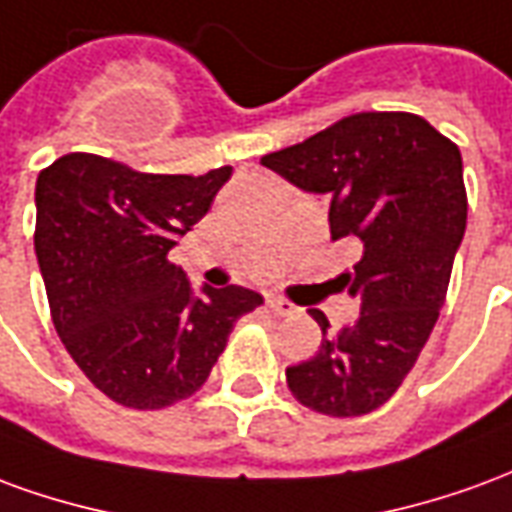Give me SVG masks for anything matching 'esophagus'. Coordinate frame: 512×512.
I'll use <instances>...</instances> for the list:
<instances>
[{
  "instance_id": "34e87169",
  "label": "esophagus",
  "mask_w": 512,
  "mask_h": 512,
  "mask_svg": "<svg viewBox=\"0 0 512 512\" xmlns=\"http://www.w3.org/2000/svg\"><path fill=\"white\" fill-rule=\"evenodd\" d=\"M266 307H268V310H271V312H274V315H293V312H296V307H293L290 301L277 299V296H268V299H266Z\"/></svg>"
}]
</instances>
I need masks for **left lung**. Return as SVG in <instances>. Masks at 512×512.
Listing matches in <instances>:
<instances>
[{
  "instance_id": "8db88e82",
  "label": "left lung",
  "mask_w": 512,
  "mask_h": 512,
  "mask_svg": "<svg viewBox=\"0 0 512 512\" xmlns=\"http://www.w3.org/2000/svg\"><path fill=\"white\" fill-rule=\"evenodd\" d=\"M312 194H329L332 238L362 257L343 274L359 321L323 332L318 354L285 370L290 392L318 414L362 417L384 406L428 343L466 230L461 150L408 112H359L299 145L260 158Z\"/></svg>"
}]
</instances>
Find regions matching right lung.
I'll return each mask as SVG.
<instances>
[{"instance_id":"right-lung-1","label":"right lung","mask_w":512,"mask_h":512,"mask_svg":"<svg viewBox=\"0 0 512 512\" xmlns=\"http://www.w3.org/2000/svg\"><path fill=\"white\" fill-rule=\"evenodd\" d=\"M230 175H153L93 153H68L38 175L35 255L51 321L84 376L120 406L194 395L235 321L263 304L241 285L197 293L167 257Z\"/></svg>"}]
</instances>
